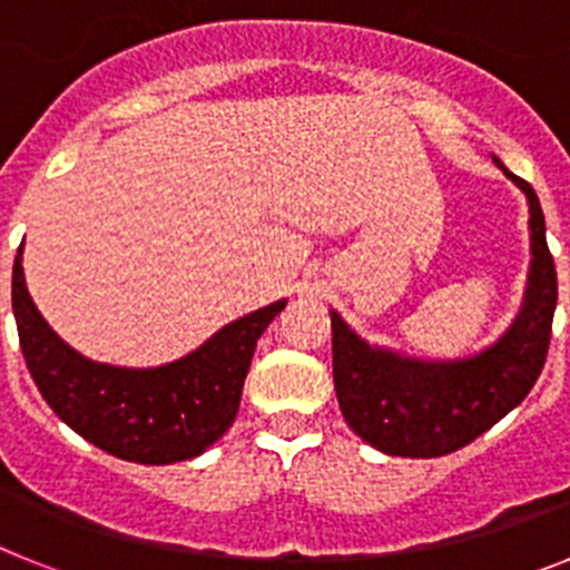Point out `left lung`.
<instances>
[{
	"mask_svg": "<svg viewBox=\"0 0 570 570\" xmlns=\"http://www.w3.org/2000/svg\"><path fill=\"white\" fill-rule=\"evenodd\" d=\"M493 165L528 199L531 268L511 328L462 360H416L362 340L336 311L334 387L342 416L376 451L411 460L454 454L520 405L542 374L557 311V268L546 242V216L531 185Z\"/></svg>",
	"mask_w": 570,
	"mask_h": 570,
	"instance_id": "8db88e82",
	"label": "left lung"
}]
</instances>
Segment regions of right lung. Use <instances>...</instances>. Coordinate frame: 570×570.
I'll return each instance as SVG.
<instances>
[{
    "mask_svg": "<svg viewBox=\"0 0 570 570\" xmlns=\"http://www.w3.org/2000/svg\"><path fill=\"white\" fill-rule=\"evenodd\" d=\"M13 316L28 371L53 414L90 445L139 465L205 454L236 420L256 340L288 299L245 314L210 340L156 367H122L82 356L50 328L13 259Z\"/></svg>",
    "mask_w": 570,
    "mask_h": 570,
    "instance_id": "1",
    "label": "right lung"
}]
</instances>
